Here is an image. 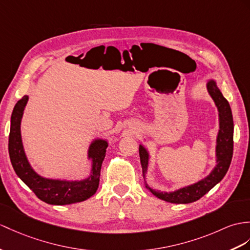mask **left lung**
<instances>
[{
	"label": "left lung",
	"instance_id": "left-lung-1",
	"mask_svg": "<svg viewBox=\"0 0 250 250\" xmlns=\"http://www.w3.org/2000/svg\"><path fill=\"white\" fill-rule=\"evenodd\" d=\"M208 93L214 101L215 106L218 110V120H220V129L216 137L215 157L216 166L212 169L211 173L195 184L180 188L173 192H162L150 188L146 184V188L149 190L154 195L162 200L172 204H190L196 202L205 194L208 193L211 188L220 182L224 176L226 175L230 167L231 159L233 154V119L232 112L228 101L223 96L220 88L217 87L216 82L210 79L207 83ZM140 161H141L142 174L145 179V174L147 172L149 153L142 144L139 146ZM146 182V181H145Z\"/></svg>",
	"mask_w": 250,
	"mask_h": 250
}]
</instances>
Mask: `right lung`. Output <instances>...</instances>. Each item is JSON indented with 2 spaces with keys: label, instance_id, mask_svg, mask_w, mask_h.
Listing matches in <instances>:
<instances>
[{
  "label": "right lung",
  "instance_id": "right-lung-1",
  "mask_svg": "<svg viewBox=\"0 0 250 250\" xmlns=\"http://www.w3.org/2000/svg\"><path fill=\"white\" fill-rule=\"evenodd\" d=\"M28 96L24 95L16 104L10 119L8 151L11 164L24 184L42 202L50 205H70L81 203L94 195L100 185L101 167L106 156L108 141L95 139L88 149V159L91 160V172L87 178L81 180L53 179L42 177L35 172L24 151L21 138V120Z\"/></svg>",
  "mask_w": 250,
  "mask_h": 250
}]
</instances>
